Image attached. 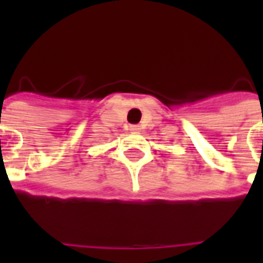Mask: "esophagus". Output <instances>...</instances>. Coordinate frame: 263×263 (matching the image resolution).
I'll list each match as a JSON object with an SVG mask.
<instances>
[{
  "label": "esophagus",
  "instance_id": "esophagus-1",
  "mask_svg": "<svg viewBox=\"0 0 263 263\" xmlns=\"http://www.w3.org/2000/svg\"><path fill=\"white\" fill-rule=\"evenodd\" d=\"M129 129H131V131H134V132H139L140 127H139V125H131V128H129Z\"/></svg>",
  "mask_w": 263,
  "mask_h": 263
}]
</instances>
